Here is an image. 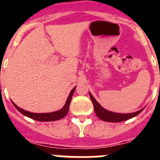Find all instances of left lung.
Masks as SVG:
<instances>
[{"instance_id":"8db88e82","label":"left lung","mask_w":160,"mask_h":160,"mask_svg":"<svg viewBox=\"0 0 160 160\" xmlns=\"http://www.w3.org/2000/svg\"><path fill=\"white\" fill-rule=\"evenodd\" d=\"M90 99L92 101L93 105H94V112H95L96 115H97L100 119L105 122H122V121H125V120L130 119V118H133V117L138 115L141 111L143 110V108L139 110V111H136L134 113H130V114H120V113H114L111 112V111H108L107 110L103 108L102 107L100 106V104L98 102L95 100L92 94L90 92Z\"/></svg>"}]
</instances>
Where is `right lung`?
Here are the masks:
<instances>
[{
  "mask_svg": "<svg viewBox=\"0 0 160 160\" xmlns=\"http://www.w3.org/2000/svg\"><path fill=\"white\" fill-rule=\"evenodd\" d=\"M75 90V87L73 89V90L70 91V94H69V97H68L67 100H66V102L65 104L64 107L62 108L59 110L58 111H55V112H51V113H43V114H39V113H32L29 112V111H24L23 109L20 108L19 107L15 104V103L12 102V104L20 112L22 113V114L25 115V116L29 117V118H32V119H35L37 121H41V122H49V121H56V120H59L61 118H64L66 115V114L68 113L69 111V108H70V102H71L72 96H73V91Z\"/></svg>",
  "mask_w": 160,
  "mask_h": 160,
  "instance_id": "add662e5",
  "label": "right lung"
}]
</instances>
